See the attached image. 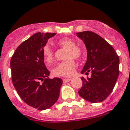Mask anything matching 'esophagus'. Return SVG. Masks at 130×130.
Instances as JSON below:
<instances>
[{"instance_id":"1","label":"esophagus","mask_w":130,"mask_h":130,"mask_svg":"<svg viewBox=\"0 0 130 130\" xmlns=\"http://www.w3.org/2000/svg\"><path fill=\"white\" fill-rule=\"evenodd\" d=\"M70 81H71V79H63V82L64 83L69 82Z\"/></svg>"}]
</instances>
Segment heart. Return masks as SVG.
<instances>
[{
    "label": "heart",
    "mask_w": 130,
    "mask_h": 130,
    "mask_svg": "<svg viewBox=\"0 0 130 130\" xmlns=\"http://www.w3.org/2000/svg\"><path fill=\"white\" fill-rule=\"evenodd\" d=\"M57 44L61 47L67 48L65 58L68 59L57 64L53 69V75L55 77H71L74 75L75 71L76 64L73 58L79 59L82 55V50L81 48L76 46L75 41L69 38L60 39L57 42ZM43 57L48 65L52 64L54 59V53L48 46H45L43 48Z\"/></svg>",
    "instance_id": "1"
}]
</instances>
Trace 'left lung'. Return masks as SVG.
I'll use <instances>...</instances> for the list:
<instances>
[{"label": "left lung", "instance_id": "1", "mask_svg": "<svg viewBox=\"0 0 130 130\" xmlns=\"http://www.w3.org/2000/svg\"><path fill=\"white\" fill-rule=\"evenodd\" d=\"M87 49V60L81 73L91 72V77L81 78V97L91 103L104 101L113 90L119 74V57L103 38L90 31L77 33Z\"/></svg>", "mask_w": 130, "mask_h": 130}]
</instances>
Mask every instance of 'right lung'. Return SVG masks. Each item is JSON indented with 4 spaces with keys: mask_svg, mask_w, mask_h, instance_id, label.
Instances as JSON below:
<instances>
[{
    "mask_svg": "<svg viewBox=\"0 0 130 130\" xmlns=\"http://www.w3.org/2000/svg\"><path fill=\"white\" fill-rule=\"evenodd\" d=\"M56 34L36 33L20 44L10 61L11 79L18 94L29 106L44 110L57 101L62 79L48 77L43 48Z\"/></svg>",
    "mask_w": 130,
    "mask_h": 130,
    "instance_id": "obj_1",
    "label": "right lung"
}]
</instances>
